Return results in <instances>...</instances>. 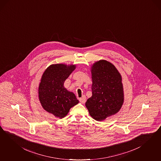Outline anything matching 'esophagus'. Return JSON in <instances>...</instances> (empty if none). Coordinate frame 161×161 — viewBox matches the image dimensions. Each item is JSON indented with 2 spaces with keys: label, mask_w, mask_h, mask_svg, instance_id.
Here are the masks:
<instances>
[{
  "label": "esophagus",
  "mask_w": 161,
  "mask_h": 161,
  "mask_svg": "<svg viewBox=\"0 0 161 161\" xmlns=\"http://www.w3.org/2000/svg\"><path fill=\"white\" fill-rule=\"evenodd\" d=\"M86 97L84 96V95H83L82 98H79V101H80L81 103H82V104H84V103L86 102Z\"/></svg>",
  "instance_id": "esophagus-1"
}]
</instances>
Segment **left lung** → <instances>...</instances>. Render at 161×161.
<instances>
[{"label":"left lung","instance_id":"1","mask_svg":"<svg viewBox=\"0 0 161 161\" xmlns=\"http://www.w3.org/2000/svg\"><path fill=\"white\" fill-rule=\"evenodd\" d=\"M91 73L92 95L85 105L93 119L102 121L116 114L123 104L121 76L113 64L104 60L93 64Z\"/></svg>","mask_w":161,"mask_h":161}]
</instances>
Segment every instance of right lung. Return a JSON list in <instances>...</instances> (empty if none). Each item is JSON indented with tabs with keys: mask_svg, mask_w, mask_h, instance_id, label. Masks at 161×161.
I'll return each instance as SVG.
<instances>
[{
	"mask_svg": "<svg viewBox=\"0 0 161 161\" xmlns=\"http://www.w3.org/2000/svg\"><path fill=\"white\" fill-rule=\"evenodd\" d=\"M75 65L52 64L43 73L39 85V99L43 108L60 119L79 103L75 95L63 86L66 79L75 70Z\"/></svg>",
	"mask_w": 161,
	"mask_h": 161,
	"instance_id": "add662e5",
	"label": "right lung"
}]
</instances>
